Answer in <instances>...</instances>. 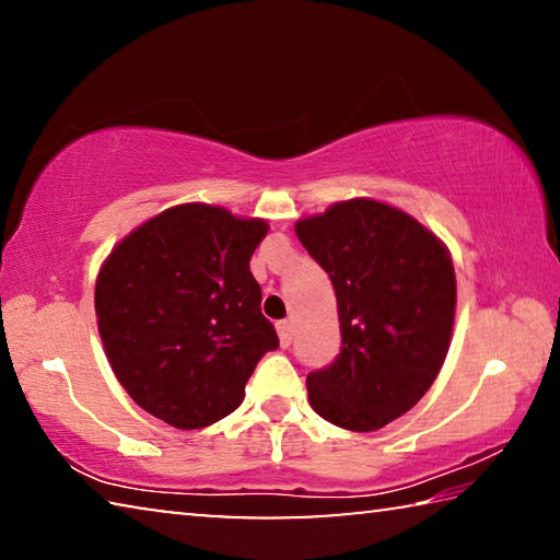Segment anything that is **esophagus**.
Masks as SVG:
<instances>
[{
	"mask_svg": "<svg viewBox=\"0 0 560 560\" xmlns=\"http://www.w3.org/2000/svg\"><path fill=\"white\" fill-rule=\"evenodd\" d=\"M277 330H279V340H281V346H283V348H289V346H291V340H293V324H291V320H279V324H277Z\"/></svg>",
	"mask_w": 560,
	"mask_h": 560,
	"instance_id": "obj_1",
	"label": "esophagus"
}]
</instances>
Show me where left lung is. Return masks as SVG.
Listing matches in <instances>:
<instances>
[{
  "instance_id": "left-lung-1",
  "label": "left lung",
  "mask_w": 560,
  "mask_h": 560,
  "mask_svg": "<svg viewBox=\"0 0 560 560\" xmlns=\"http://www.w3.org/2000/svg\"><path fill=\"white\" fill-rule=\"evenodd\" d=\"M334 283L340 353L306 377L311 407L330 424L373 432L430 390L447 358L457 279L444 244L410 214L350 200L296 224Z\"/></svg>"
}]
</instances>
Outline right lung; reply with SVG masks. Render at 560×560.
Returning a JSON list of instances; mask_svg holds the SVG:
<instances>
[{
  "label": "right lung",
  "instance_id": "add662e5",
  "mask_svg": "<svg viewBox=\"0 0 560 560\" xmlns=\"http://www.w3.org/2000/svg\"><path fill=\"white\" fill-rule=\"evenodd\" d=\"M264 220L179 205L128 234L103 264L96 316L126 393L177 430L222 420L244 400L264 353L279 348L249 259Z\"/></svg>",
  "mask_w": 560,
  "mask_h": 560
}]
</instances>
